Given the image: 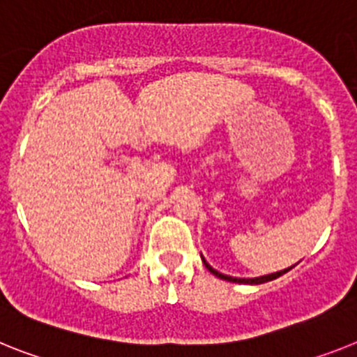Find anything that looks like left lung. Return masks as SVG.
<instances>
[{
    "mask_svg": "<svg viewBox=\"0 0 357 357\" xmlns=\"http://www.w3.org/2000/svg\"><path fill=\"white\" fill-rule=\"evenodd\" d=\"M203 263H205V266L208 268V271L212 272L214 275H218L220 280H225V281H230V283H243V285H261V283H266V281H272L275 280V278H280V275H283L285 272H289L292 266H289V268H285V271H280V272H274V274H266V275H259V278H232V275H227V274H221V272H218L215 268H212L208 263H206L205 257L202 256Z\"/></svg>",
    "mask_w": 357,
    "mask_h": 357,
    "instance_id": "left-lung-1",
    "label": "left lung"
}]
</instances>
